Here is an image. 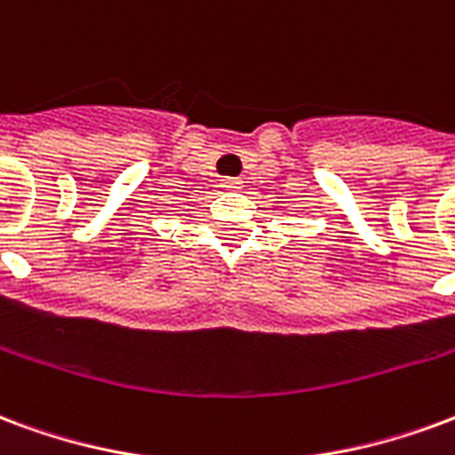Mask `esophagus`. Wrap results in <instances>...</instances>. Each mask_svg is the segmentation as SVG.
Listing matches in <instances>:
<instances>
[{
	"mask_svg": "<svg viewBox=\"0 0 455 455\" xmlns=\"http://www.w3.org/2000/svg\"><path fill=\"white\" fill-rule=\"evenodd\" d=\"M241 188H243V185H241V180H234V178L221 180V189H228V192H238Z\"/></svg>",
	"mask_w": 455,
	"mask_h": 455,
	"instance_id": "esophagus-1",
	"label": "esophagus"
}]
</instances>
